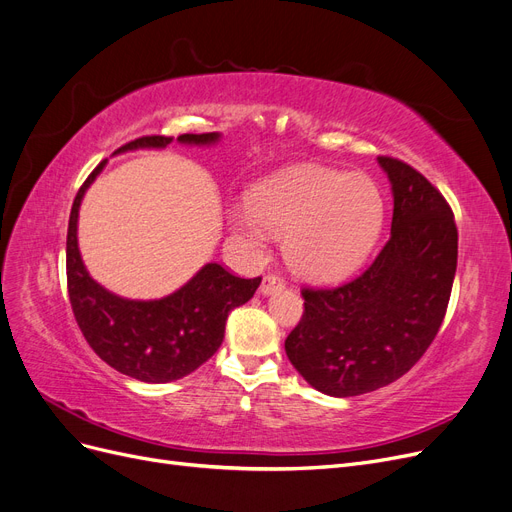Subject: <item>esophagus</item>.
<instances>
[{
	"label": "esophagus",
	"instance_id": "esophagus-1",
	"mask_svg": "<svg viewBox=\"0 0 512 512\" xmlns=\"http://www.w3.org/2000/svg\"><path fill=\"white\" fill-rule=\"evenodd\" d=\"M283 290V281L277 275H267L260 283V294L262 296H273Z\"/></svg>",
	"mask_w": 512,
	"mask_h": 512
}]
</instances>
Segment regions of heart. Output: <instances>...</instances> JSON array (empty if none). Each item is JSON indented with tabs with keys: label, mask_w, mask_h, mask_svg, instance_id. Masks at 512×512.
<instances>
[{
	"label": "heart",
	"mask_w": 512,
	"mask_h": 512,
	"mask_svg": "<svg viewBox=\"0 0 512 512\" xmlns=\"http://www.w3.org/2000/svg\"><path fill=\"white\" fill-rule=\"evenodd\" d=\"M229 224L252 256L264 254L271 235L285 237L283 254L298 277L332 283L372 254L384 199L370 176L304 163L258 182L248 206L229 212Z\"/></svg>",
	"instance_id": "b5f03b06"
}]
</instances>
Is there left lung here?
Segmentation results:
<instances>
[{"instance_id":"8db88e82","label":"left lung","mask_w":512,"mask_h":512,"mask_svg":"<svg viewBox=\"0 0 512 512\" xmlns=\"http://www.w3.org/2000/svg\"><path fill=\"white\" fill-rule=\"evenodd\" d=\"M393 191L391 237L372 267L334 290H302L285 353L319 393L357 397L395 382L435 340L452 294L458 229L420 172L378 157Z\"/></svg>"}]
</instances>
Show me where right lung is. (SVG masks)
<instances>
[{
  "label": "right lung",
  "instance_id": "right-lung-1",
  "mask_svg": "<svg viewBox=\"0 0 512 512\" xmlns=\"http://www.w3.org/2000/svg\"><path fill=\"white\" fill-rule=\"evenodd\" d=\"M218 132L182 134L180 145L212 147ZM168 136H142L115 153L136 149H166ZM107 159L77 191L67 233V285L73 315L94 353L113 370L149 384L189 376L222 344L224 325L235 306L248 302L260 277L241 279L218 262H208L176 292L157 300H130L102 288L86 269L77 245L79 206Z\"/></svg>",
  "mask_w": 512,
  "mask_h": 512
}]
</instances>
